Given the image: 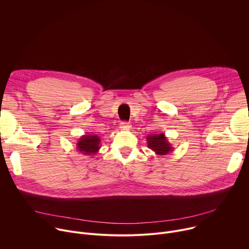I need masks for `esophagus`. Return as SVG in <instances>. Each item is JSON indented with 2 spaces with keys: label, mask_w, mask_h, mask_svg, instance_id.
Masks as SVG:
<instances>
[{
  "label": "esophagus",
  "mask_w": 249,
  "mask_h": 249,
  "mask_svg": "<svg viewBox=\"0 0 249 249\" xmlns=\"http://www.w3.org/2000/svg\"><path fill=\"white\" fill-rule=\"evenodd\" d=\"M121 127L123 129H129L130 128V124L127 123V122H123V123H121Z\"/></svg>",
  "instance_id": "34e87169"
}]
</instances>
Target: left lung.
<instances>
[{"label":"left lung","instance_id":"obj_1","mask_svg":"<svg viewBox=\"0 0 249 249\" xmlns=\"http://www.w3.org/2000/svg\"><path fill=\"white\" fill-rule=\"evenodd\" d=\"M147 146L157 155H166L174 150L168 139L163 132L159 134H150L146 136Z\"/></svg>","mask_w":249,"mask_h":249}]
</instances>
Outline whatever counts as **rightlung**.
Masks as SVG:
<instances>
[{
    "instance_id": "obj_1",
    "label": "right lung",
    "mask_w": 249,
    "mask_h": 249,
    "mask_svg": "<svg viewBox=\"0 0 249 249\" xmlns=\"http://www.w3.org/2000/svg\"><path fill=\"white\" fill-rule=\"evenodd\" d=\"M77 150L87 156H93L101 148V140L97 134H84L77 142Z\"/></svg>"
}]
</instances>
